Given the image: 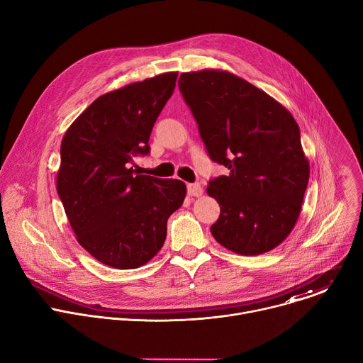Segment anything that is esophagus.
<instances>
[{"label":"esophagus","mask_w":363,"mask_h":363,"mask_svg":"<svg viewBox=\"0 0 363 363\" xmlns=\"http://www.w3.org/2000/svg\"><path fill=\"white\" fill-rule=\"evenodd\" d=\"M203 194V189L199 184H189L188 185V195L189 196H201Z\"/></svg>","instance_id":"esophagus-1"}]
</instances>
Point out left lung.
<instances>
[{
	"instance_id": "1",
	"label": "left lung",
	"mask_w": 363,
	"mask_h": 363,
	"mask_svg": "<svg viewBox=\"0 0 363 363\" xmlns=\"http://www.w3.org/2000/svg\"><path fill=\"white\" fill-rule=\"evenodd\" d=\"M178 84L211 160L230 169L206 186L221 208L214 238L241 255L276 248L298 220L308 182L297 122L270 94L225 70L182 73Z\"/></svg>"
}]
</instances>
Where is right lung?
<instances>
[{
	"label": "right lung",
	"mask_w": 363,
	"mask_h": 363,
	"mask_svg": "<svg viewBox=\"0 0 363 363\" xmlns=\"http://www.w3.org/2000/svg\"><path fill=\"white\" fill-rule=\"evenodd\" d=\"M177 77L168 72L99 96L63 136L57 194L79 244L109 267L138 269L157 255L185 199L182 181L130 167L135 155L149 152Z\"/></svg>",
	"instance_id": "1"
}]
</instances>
